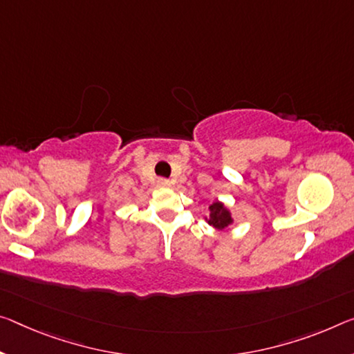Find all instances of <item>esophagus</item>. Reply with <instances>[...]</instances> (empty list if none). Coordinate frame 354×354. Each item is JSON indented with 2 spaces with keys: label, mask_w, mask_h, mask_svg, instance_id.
Segmentation results:
<instances>
[{
  "label": "esophagus",
  "mask_w": 354,
  "mask_h": 354,
  "mask_svg": "<svg viewBox=\"0 0 354 354\" xmlns=\"http://www.w3.org/2000/svg\"><path fill=\"white\" fill-rule=\"evenodd\" d=\"M157 186H159V187H168V186H170V181H168L167 178H159V179H157Z\"/></svg>",
  "instance_id": "esophagus-1"
}]
</instances>
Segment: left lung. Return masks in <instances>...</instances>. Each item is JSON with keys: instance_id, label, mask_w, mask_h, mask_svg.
I'll list each match as a JSON object with an SVG mask.
<instances>
[{"instance_id": "1", "label": "left lung", "mask_w": 354, "mask_h": 354, "mask_svg": "<svg viewBox=\"0 0 354 354\" xmlns=\"http://www.w3.org/2000/svg\"><path fill=\"white\" fill-rule=\"evenodd\" d=\"M209 209H211V217L209 221H207L209 225L222 230L232 223V216H230V212L225 209V206L222 203H212L209 206Z\"/></svg>"}]
</instances>
